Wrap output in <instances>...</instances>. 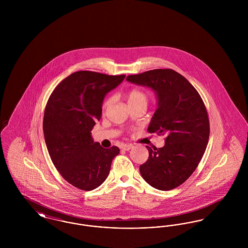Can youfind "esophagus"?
Here are the masks:
<instances>
[{
	"mask_svg": "<svg viewBox=\"0 0 248 248\" xmlns=\"http://www.w3.org/2000/svg\"><path fill=\"white\" fill-rule=\"evenodd\" d=\"M133 148V145L132 144H123L121 146V149L124 150V151H129Z\"/></svg>",
	"mask_w": 248,
	"mask_h": 248,
	"instance_id": "34e87169",
	"label": "esophagus"
}]
</instances>
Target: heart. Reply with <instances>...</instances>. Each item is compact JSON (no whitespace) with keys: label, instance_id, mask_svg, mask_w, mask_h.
I'll use <instances>...</instances> for the list:
<instances>
[{"label":"heart","instance_id":"1","mask_svg":"<svg viewBox=\"0 0 248 248\" xmlns=\"http://www.w3.org/2000/svg\"><path fill=\"white\" fill-rule=\"evenodd\" d=\"M125 99L128 104V106L131 105H136V104H145L147 105L148 103V96L143 91L140 89H132L128 91L125 94ZM111 98L108 97L103 102V108L105 109L110 104Z\"/></svg>","mask_w":248,"mask_h":248}]
</instances>
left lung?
I'll use <instances>...</instances> for the list:
<instances>
[{
	"label": "left lung",
	"instance_id": "left-lung-1",
	"mask_svg": "<svg viewBox=\"0 0 248 248\" xmlns=\"http://www.w3.org/2000/svg\"><path fill=\"white\" fill-rule=\"evenodd\" d=\"M126 81L154 90L158 108L149 133L165 135L163 148H150L140 166L142 177L160 190L184 183L199 165L209 140V119L204 103L189 81L171 69H157L126 77Z\"/></svg>",
	"mask_w": 248,
	"mask_h": 248
}]
</instances>
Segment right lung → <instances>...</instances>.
<instances>
[{
    "instance_id": "1",
    "label": "right lung",
    "mask_w": 248,
    "mask_h": 248,
    "mask_svg": "<svg viewBox=\"0 0 248 248\" xmlns=\"http://www.w3.org/2000/svg\"><path fill=\"white\" fill-rule=\"evenodd\" d=\"M125 75L76 71L55 88L44 115V135L56 168L72 186L92 190L108 176L111 162L120 153L94 142L91 131L102 114L107 93L117 87Z\"/></svg>"
}]
</instances>
